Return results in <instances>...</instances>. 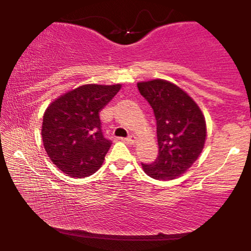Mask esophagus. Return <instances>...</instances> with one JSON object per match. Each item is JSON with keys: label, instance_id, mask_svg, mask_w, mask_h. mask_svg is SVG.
<instances>
[{"label": "esophagus", "instance_id": "obj_1", "mask_svg": "<svg viewBox=\"0 0 251 251\" xmlns=\"http://www.w3.org/2000/svg\"><path fill=\"white\" fill-rule=\"evenodd\" d=\"M125 142L127 143V144H129V145H135V143H137V138H135L134 135H131V137L126 138Z\"/></svg>", "mask_w": 251, "mask_h": 251}]
</instances>
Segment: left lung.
<instances>
[{
    "instance_id": "obj_1",
    "label": "left lung",
    "mask_w": 251,
    "mask_h": 251,
    "mask_svg": "<svg viewBox=\"0 0 251 251\" xmlns=\"http://www.w3.org/2000/svg\"><path fill=\"white\" fill-rule=\"evenodd\" d=\"M157 122L159 153L151 164H143L154 179L180 177L200 157L205 144L206 124L201 108L186 92L163 79L137 83Z\"/></svg>"
}]
</instances>
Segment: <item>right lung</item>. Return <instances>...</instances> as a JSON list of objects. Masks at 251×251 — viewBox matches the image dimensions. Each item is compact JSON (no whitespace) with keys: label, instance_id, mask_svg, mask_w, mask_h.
<instances>
[{"label":"right lung","instance_id":"1","mask_svg":"<svg viewBox=\"0 0 251 251\" xmlns=\"http://www.w3.org/2000/svg\"><path fill=\"white\" fill-rule=\"evenodd\" d=\"M120 88V83L82 85L56 98L46 109L43 146L63 174L82 178L101 168L112 143L103 138L99 112Z\"/></svg>","mask_w":251,"mask_h":251}]
</instances>
